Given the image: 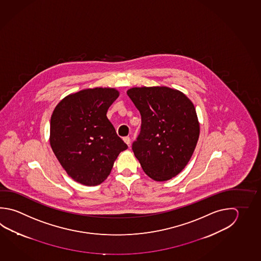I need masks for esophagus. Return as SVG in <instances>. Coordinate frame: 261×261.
Wrapping results in <instances>:
<instances>
[{
  "mask_svg": "<svg viewBox=\"0 0 261 261\" xmlns=\"http://www.w3.org/2000/svg\"><path fill=\"white\" fill-rule=\"evenodd\" d=\"M123 141L128 146H129V144H130V138L129 137H124Z\"/></svg>",
  "mask_w": 261,
  "mask_h": 261,
  "instance_id": "esophagus-1",
  "label": "esophagus"
}]
</instances>
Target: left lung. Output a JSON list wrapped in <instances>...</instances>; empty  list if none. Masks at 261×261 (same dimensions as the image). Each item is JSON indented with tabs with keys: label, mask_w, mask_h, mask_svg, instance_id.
I'll return each instance as SVG.
<instances>
[{
	"label": "left lung",
	"mask_w": 261,
	"mask_h": 261,
	"mask_svg": "<svg viewBox=\"0 0 261 261\" xmlns=\"http://www.w3.org/2000/svg\"><path fill=\"white\" fill-rule=\"evenodd\" d=\"M127 94L142 116L134 155L152 179L169 180L185 168L199 140L194 105L167 86L133 87Z\"/></svg>",
	"instance_id": "1"
}]
</instances>
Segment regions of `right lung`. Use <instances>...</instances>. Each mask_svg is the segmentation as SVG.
I'll list each match as a JSON object with an SVG mask.
<instances>
[{
    "instance_id": "1",
    "label": "right lung",
    "mask_w": 261,
    "mask_h": 261,
    "mask_svg": "<svg viewBox=\"0 0 261 261\" xmlns=\"http://www.w3.org/2000/svg\"><path fill=\"white\" fill-rule=\"evenodd\" d=\"M119 95L110 87L83 89L65 96L53 110L50 146L68 175L83 185L104 182L128 148L107 117Z\"/></svg>"
}]
</instances>
